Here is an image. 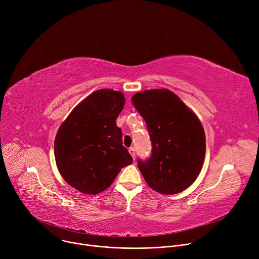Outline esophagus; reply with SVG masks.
<instances>
[{"instance_id": "esophagus-1", "label": "esophagus", "mask_w": 259, "mask_h": 259, "mask_svg": "<svg viewBox=\"0 0 259 259\" xmlns=\"http://www.w3.org/2000/svg\"><path fill=\"white\" fill-rule=\"evenodd\" d=\"M129 153H130V155L132 156L133 160H135V149H134V147H130V149H129Z\"/></svg>"}]
</instances>
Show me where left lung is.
Instances as JSON below:
<instances>
[{
	"label": "left lung",
	"mask_w": 259,
	"mask_h": 259,
	"mask_svg": "<svg viewBox=\"0 0 259 259\" xmlns=\"http://www.w3.org/2000/svg\"><path fill=\"white\" fill-rule=\"evenodd\" d=\"M131 100L152 142L150 158L137 160L146 183L164 195L188 189L205 159L206 138L200 120L168 89L143 91Z\"/></svg>",
	"instance_id": "8db88e82"
}]
</instances>
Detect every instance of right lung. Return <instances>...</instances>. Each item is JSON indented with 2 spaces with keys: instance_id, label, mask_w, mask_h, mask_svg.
Returning <instances> with one entry per match:
<instances>
[{
  "instance_id": "1",
  "label": "right lung",
  "mask_w": 259,
  "mask_h": 259,
  "mask_svg": "<svg viewBox=\"0 0 259 259\" xmlns=\"http://www.w3.org/2000/svg\"><path fill=\"white\" fill-rule=\"evenodd\" d=\"M124 104L122 92L97 90L73 109L58 129L54 142L56 165L72 188L96 195L133 162L116 124Z\"/></svg>"
}]
</instances>
